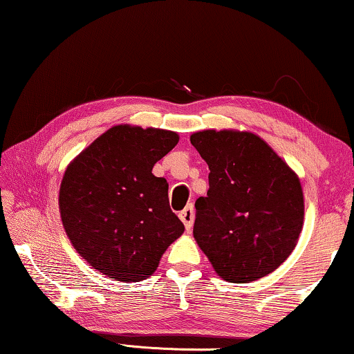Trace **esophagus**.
I'll list each match as a JSON object with an SVG mask.
<instances>
[{
	"label": "esophagus",
	"mask_w": 354,
	"mask_h": 354,
	"mask_svg": "<svg viewBox=\"0 0 354 354\" xmlns=\"http://www.w3.org/2000/svg\"><path fill=\"white\" fill-rule=\"evenodd\" d=\"M178 217H180L183 225H185L187 232H190L192 227H193V219H195V209H193V206L188 205L185 209H183L180 214H178Z\"/></svg>",
	"instance_id": "obj_1"
}]
</instances>
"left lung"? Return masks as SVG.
<instances>
[{
  "label": "left lung",
  "mask_w": 354,
  "mask_h": 354,
  "mask_svg": "<svg viewBox=\"0 0 354 354\" xmlns=\"http://www.w3.org/2000/svg\"><path fill=\"white\" fill-rule=\"evenodd\" d=\"M190 142L209 166L193 236L221 279L248 283L292 254L303 229L301 183L258 135L201 130Z\"/></svg>",
  "instance_id": "1"
}]
</instances>
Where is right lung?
Here are the masks:
<instances>
[{"instance_id":"obj_1","label":"right lung","mask_w":354,"mask_h":354,"mask_svg":"<svg viewBox=\"0 0 354 354\" xmlns=\"http://www.w3.org/2000/svg\"><path fill=\"white\" fill-rule=\"evenodd\" d=\"M178 143L171 130L114 125L69 166L59 211L71 243L93 269L140 282L185 227L169 206L166 178L153 166Z\"/></svg>"}]
</instances>
